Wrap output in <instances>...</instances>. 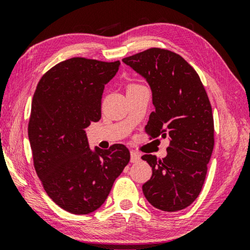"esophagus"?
<instances>
[{"label": "esophagus", "instance_id": "34e87169", "mask_svg": "<svg viewBox=\"0 0 250 250\" xmlns=\"http://www.w3.org/2000/svg\"><path fill=\"white\" fill-rule=\"evenodd\" d=\"M141 160V155L135 151H131V162L132 163H137Z\"/></svg>", "mask_w": 250, "mask_h": 250}]
</instances>
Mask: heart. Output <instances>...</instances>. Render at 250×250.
<instances>
[{
    "label": "heart",
    "mask_w": 250,
    "mask_h": 250,
    "mask_svg": "<svg viewBox=\"0 0 250 250\" xmlns=\"http://www.w3.org/2000/svg\"><path fill=\"white\" fill-rule=\"evenodd\" d=\"M133 86H138V84H130L129 87H133Z\"/></svg>",
    "instance_id": "b5f03b06"
}]
</instances>
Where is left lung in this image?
I'll return each instance as SVG.
<instances>
[{
    "instance_id": "8db88e82",
    "label": "left lung",
    "mask_w": 250,
    "mask_h": 250,
    "mask_svg": "<svg viewBox=\"0 0 250 250\" xmlns=\"http://www.w3.org/2000/svg\"><path fill=\"white\" fill-rule=\"evenodd\" d=\"M122 62L151 88L154 111L146 133L170 140L166 158L142 156L152 167L143 194L158 209H183L200 195L214 147V119L205 88L193 67L171 50L150 48Z\"/></svg>"
}]
</instances>
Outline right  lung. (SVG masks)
<instances>
[{"instance_id": "add662e5", "label": "right lung", "mask_w": 250, "mask_h": 250, "mask_svg": "<svg viewBox=\"0 0 250 250\" xmlns=\"http://www.w3.org/2000/svg\"><path fill=\"white\" fill-rule=\"evenodd\" d=\"M119 66V61L67 59L50 68L34 92L28 122L34 167L47 195L71 214L98 209L130 161L124 145L90 150L86 134L100 120L104 84Z\"/></svg>"}]
</instances>
